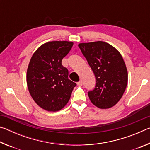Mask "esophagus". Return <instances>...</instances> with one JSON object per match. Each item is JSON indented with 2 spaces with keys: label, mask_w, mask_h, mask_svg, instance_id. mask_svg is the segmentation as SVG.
I'll return each instance as SVG.
<instances>
[{
  "label": "esophagus",
  "mask_w": 150,
  "mask_h": 150,
  "mask_svg": "<svg viewBox=\"0 0 150 150\" xmlns=\"http://www.w3.org/2000/svg\"><path fill=\"white\" fill-rule=\"evenodd\" d=\"M77 85H79V86H81V85H83V81L81 80L80 81H79V82H77Z\"/></svg>",
  "instance_id": "obj_1"
}]
</instances>
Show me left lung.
I'll return each instance as SVG.
<instances>
[{
    "instance_id": "8db88e82",
    "label": "left lung",
    "mask_w": 150,
    "mask_h": 150,
    "mask_svg": "<svg viewBox=\"0 0 150 150\" xmlns=\"http://www.w3.org/2000/svg\"><path fill=\"white\" fill-rule=\"evenodd\" d=\"M79 47L96 78V85L88 92L90 100L99 108L112 107L122 96L128 83V71L120 52L108 43H82Z\"/></svg>"
}]
</instances>
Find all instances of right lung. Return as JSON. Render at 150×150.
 <instances>
[{"instance_id":"1","label":"right lung","mask_w":150,"mask_h":150,"mask_svg":"<svg viewBox=\"0 0 150 150\" xmlns=\"http://www.w3.org/2000/svg\"><path fill=\"white\" fill-rule=\"evenodd\" d=\"M73 45L67 41L47 42L35 51L30 59L26 75L28 88L35 103L45 110L62 109L77 85L69 79L68 69L62 64Z\"/></svg>"}]
</instances>
